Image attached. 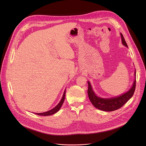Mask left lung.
Instances as JSON below:
<instances>
[{"label":"left lung","instance_id":"8db88e82","mask_svg":"<svg viewBox=\"0 0 146 146\" xmlns=\"http://www.w3.org/2000/svg\"><path fill=\"white\" fill-rule=\"evenodd\" d=\"M122 43L124 45L127 47V44L125 42V39L122 34H121ZM88 94L89 98L93 105L97 108L104 111H113L117 109L120 108L131 98L133 96L136 86V80L135 78L134 82L133 85L131 88L126 93L124 94L112 98L104 99L97 97L94 93L91 85L89 82H88Z\"/></svg>","mask_w":146,"mask_h":146}]
</instances>
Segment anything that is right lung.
<instances>
[{"mask_svg":"<svg viewBox=\"0 0 146 146\" xmlns=\"http://www.w3.org/2000/svg\"><path fill=\"white\" fill-rule=\"evenodd\" d=\"M65 93H66V90L64 91V92L63 93L62 100H61L60 102L58 104L57 106H56L54 108L52 109L50 111L45 112H43V113H35L36 115H40V116H49V115H52L56 113L58 111H59V110L61 108L62 105L63 104V102H64V98H65Z\"/></svg>","mask_w":146,"mask_h":146,"instance_id":"1","label":"right lung"}]
</instances>
